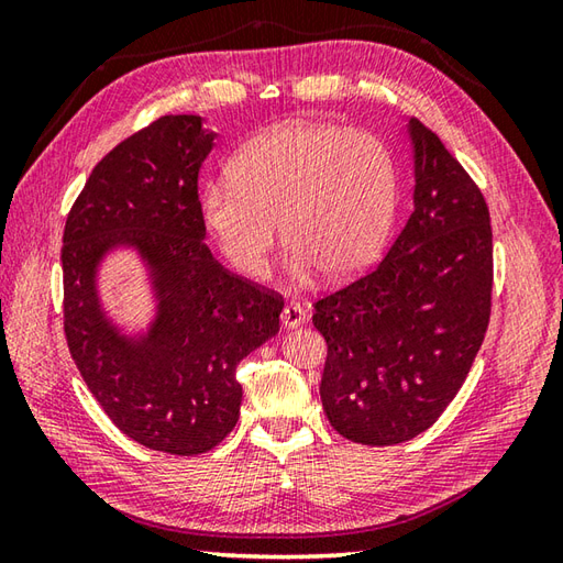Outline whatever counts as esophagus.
Instances as JSON below:
<instances>
[{
	"mask_svg": "<svg viewBox=\"0 0 563 563\" xmlns=\"http://www.w3.org/2000/svg\"><path fill=\"white\" fill-rule=\"evenodd\" d=\"M280 319H283V327L285 329H297V327H302L305 321H307V312L297 302H288V305L283 307Z\"/></svg>",
	"mask_w": 563,
	"mask_h": 563,
	"instance_id": "1",
	"label": "esophagus"
}]
</instances>
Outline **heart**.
I'll list each match as a JSON object with an SVG mask.
<instances>
[{"label":"heart","instance_id":"1","mask_svg":"<svg viewBox=\"0 0 563 563\" xmlns=\"http://www.w3.org/2000/svg\"><path fill=\"white\" fill-rule=\"evenodd\" d=\"M227 176L202 190L200 218L224 261L254 280L266 275L278 222L292 280L314 268L343 280L379 254L397 210V164L365 130L271 128L234 154Z\"/></svg>","mask_w":563,"mask_h":563}]
</instances>
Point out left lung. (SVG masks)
<instances>
[{
	"instance_id": "obj_1",
	"label": "left lung",
	"mask_w": 563,
	"mask_h": 563,
	"mask_svg": "<svg viewBox=\"0 0 563 563\" xmlns=\"http://www.w3.org/2000/svg\"><path fill=\"white\" fill-rule=\"evenodd\" d=\"M413 212L365 278L314 305L329 355L321 404L361 445H399L433 426L470 375L492 314L494 244L482 190L438 135L404 121Z\"/></svg>"
}]
</instances>
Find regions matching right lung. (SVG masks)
<instances>
[{
    "label": "right lung",
    "instance_id": "1",
    "mask_svg": "<svg viewBox=\"0 0 563 563\" xmlns=\"http://www.w3.org/2000/svg\"><path fill=\"white\" fill-rule=\"evenodd\" d=\"M200 115H164L93 166L63 236L65 336L89 391L140 445L200 454L232 433L236 365L280 329L283 300L212 258L198 172L214 147ZM133 253L153 309L125 325L100 295V271Z\"/></svg>",
    "mask_w": 563,
    "mask_h": 563
}]
</instances>
